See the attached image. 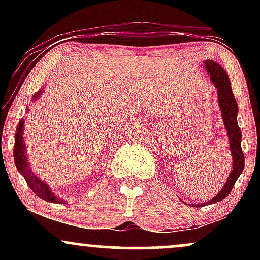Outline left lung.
Masks as SVG:
<instances>
[{"label": "left lung", "mask_w": 260, "mask_h": 260, "mask_svg": "<svg viewBox=\"0 0 260 260\" xmlns=\"http://www.w3.org/2000/svg\"><path fill=\"white\" fill-rule=\"evenodd\" d=\"M205 68H207L208 74H210L211 82L217 89V98H219V106L221 109V115L223 124H225L226 129H228L229 139H230V148H231L232 159H234V168L232 172L229 176V180L226 181L225 186L220 193L214 197L211 201L203 204H196L194 207L199 208L207 204H214V203L222 201L225 197L230 194V192L234 188L236 181L242 174L244 168V156L242 153V148H241V129L237 123V101H236L234 92L231 89V83H230L228 73L219 63L214 61H205Z\"/></svg>", "instance_id": "left-lung-1"}]
</instances>
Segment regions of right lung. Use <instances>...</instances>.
Wrapping results in <instances>:
<instances>
[{"instance_id":"right-lung-1","label":"right lung","mask_w":260,"mask_h":260,"mask_svg":"<svg viewBox=\"0 0 260 260\" xmlns=\"http://www.w3.org/2000/svg\"><path fill=\"white\" fill-rule=\"evenodd\" d=\"M39 96H40V91L34 95V100L38 99ZM23 128H24V121H20L17 127L16 140H14V149H13L14 162H16L18 171L23 175V177L25 178L28 186L30 187V189L38 197H40L41 199H44V201L46 202L58 203V204H61V203L63 202L53 194L49 186H47L45 182L41 181L40 178L37 177L34 172L31 171V168H29L28 160H26V153H25L26 149L24 145V138H23Z\"/></svg>"}]
</instances>
